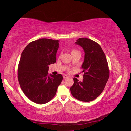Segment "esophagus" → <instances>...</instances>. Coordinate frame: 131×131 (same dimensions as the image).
I'll return each instance as SVG.
<instances>
[{
    "instance_id": "esophagus-1",
    "label": "esophagus",
    "mask_w": 131,
    "mask_h": 131,
    "mask_svg": "<svg viewBox=\"0 0 131 131\" xmlns=\"http://www.w3.org/2000/svg\"><path fill=\"white\" fill-rule=\"evenodd\" d=\"M63 78L64 79H67V78H68L69 77L68 76H67V75H63Z\"/></svg>"
}]
</instances>
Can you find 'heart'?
Returning <instances> with one entry per match:
<instances>
[{
    "label": "heart",
    "mask_w": 131,
    "mask_h": 131,
    "mask_svg": "<svg viewBox=\"0 0 131 131\" xmlns=\"http://www.w3.org/2000/svg\"><path fill=\"white\" fill-rule=\"evenodd\" d=\"M75 51V50H73V51ZM73 51H72V52H73Z\"/></svg>",
    "instance_id": "obj_1"
}]
</instances>
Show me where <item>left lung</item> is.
I'll use <instances>...</instances> for the list:
<instances>
[{"instance_id": "obj_1", "label": "left lung", "mask_w": 131, "mask_h": 131, "mask_svg": "<svg viewBox=\"0 0 131 131\" xmlns=\"http://www.w3.org/2000/svg\"><path fill=\"white\" fill-rule=\"evenodd\" d=\"M85 51L81 68L84 79L79 81L74 78L70 88L73 96L82 102L95 100L102 93L109 78V69L105 55L98 43L90 39L79 38L75 42Z\"/></svg>"}]
</instances>
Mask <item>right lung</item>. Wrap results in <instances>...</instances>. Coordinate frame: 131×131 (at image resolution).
Returning a JSON list of instances; mask_svg holds the SVG:
<instances>
[{"mask_svg":"<svg viewBox=\"0 0 131 131\" xmlns=\"http://www.w3.org/2000/svg\"><path fill=\"white\" fill-rule=\"evenodd\" d=\"M58 40L40 39L30 42L21 54L18 67V80L23 92L35 103L50 101L63 80L61 74H48L51 64L56 62Z\"/></svg>","mask_w":131,"mask_h":131,"instance_id":"1","label":"right lung"}]
</instances>
